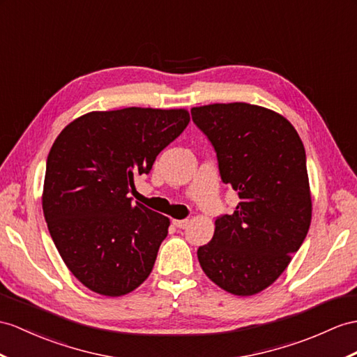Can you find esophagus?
<instances>
[{
  "label": "esophagus",
  "mask_w": 357,
  "mask_h": 357,
  "mask_svg": "<svg viewBox=\"0 0 357 357\" xmlns=\"http://www.w3.org/2000/svg\"><path fill=\"white\" fill-rule=\"evenodd\" d=\"M172 224L176 225L177 229H186L189 221L188 220H172Z\"/></svg>",
  "instance_id": "1"
}]
</instances>
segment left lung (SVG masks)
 <instances>
[{
    "label": "left lung",
    "instance_id": "obj_1",
    "mask_svg": "<svg viewBox=\"0 0 357 357\" xmlns=\"http://www.w3.org/2000/svg\"><path fill=\"white\" fill-rule=\"evenodd\" d=\"M190 115L213 145L221 180L239 197L236 211L216 218L198 262L221 289L259 294L279 279L307 234L306 151L288 119L255 104L216 102Z\"/></svg>",
    "mask_w": 357,
    "mask_h": 357
}]
</instances>
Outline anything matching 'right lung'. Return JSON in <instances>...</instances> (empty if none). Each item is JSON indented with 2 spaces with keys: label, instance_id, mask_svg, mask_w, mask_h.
Listing matches in <instances>:
<instances>
[{
  "label": "right lung",
  "instance_id": "right-lung-1",
  "mask_svg": "<svg viewBox=\"0 0 357 357\" xmlns=\"http://www.w3.org/2000/svg\"><path fill=\"white\" fill-rule=\"evenodd\" d=\"M189 121L186 109L89 112L51 146L43 216L65 265L88 289L121 297L150 275L169 218L128 192Z\"/></svg>",
  "mask_w": 357,
  "mask_h": 357
}]
</instances>
